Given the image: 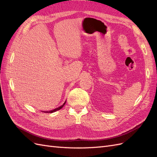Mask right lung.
I'll use <instances>...</instances> for the list:
<instances>
[{"instance_id":"obj_1","label":"right lung","mask_w":157,"mask_h":157,"mask_svg":"<svg viewBox=\"0 0 157 157\" xmlns=\"http://www.w3.org/2000/svg\"><path fill=\"white\" fill-rule=\"evenodd\" d=\"M65 103H66V101L63 103V105H62L61 106H60V107H59L58 108H56V109H54V110H52V111H44V113H54V112H56V111H58V110H59V109H61V108H62L63 106H64V105L65 104Z\"/></svg>"}]
</instances>
